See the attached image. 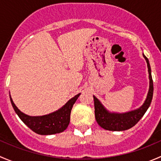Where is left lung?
Here are the masks:
<instances>
[{"instance_id":"left-lung-1","label":"left lung","mask_w":161,"mask_h":161,"mask_svg":"<svg viewBox=\"0 0 161 161\" xmlns=\"http://www.w3.org/2000/svg\"><path fill=\"white\" fill-rule=\"evenodd\" d=\"M148 66L149 78H150V89L147 94V100L141 108L135 111L125 114L109 113L100 102L93 97L94 108H95V118L99 125L103 129L109 131H125L131 129L136 125L139 120L142 118L144 114L150 107L153 94V83L151 69L149 60L143 54Z\"/></svg>"}]
</instances>
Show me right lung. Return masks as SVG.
I'll list each match as a JSON object with an SVG mask.
<instances>
[{
  "instance_id": "right-lung-1",
  "label": "right lung",
  "mask_w": 161,
  "mask_h": 161,
  "mask_svg": "<svg viewBox=\"0 0 161 161\" xmlns=\"http://www.w3.org/2000/svg\"><path fill=\"white\" fill-rule=\"evenodd\" d=\"M79 95L80 93L75 96L58 111L38 117L29 116L23 114L18 109L11 97L10 100L15 113L30 129L39 135H52L62 132L67 129L70 122L71 108Z\"/></svg>"
}]
</instances>
